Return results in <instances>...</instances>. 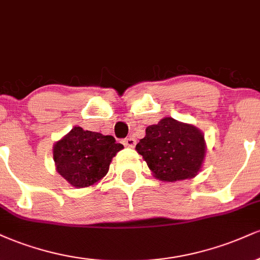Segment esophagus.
<instances>
[{
  "label": "esophagus",
  "instance_id": "esophagus-1",
  "mask_svg": "<svg viewBox=\"0 0 260 260\" xmlns=\"http://www.w3.org/2000/svg\"><path fill=\"white\" fill-rule=\"evenodd\" d=\"M123 145H126V147L128 148H134V145H136V139L133 138V137H128V138L123 139Z\"/></svg>",
  "mask_w": 260,
  "mask_h": 260
}]
</instances>
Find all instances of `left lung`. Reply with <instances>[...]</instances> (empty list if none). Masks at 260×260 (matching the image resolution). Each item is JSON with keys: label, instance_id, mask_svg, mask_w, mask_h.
I'll use <instances>...</instances> for the list:
<instances>
[{"label": "left lung", "instance_id": "obj_1", "mask_svg": "<svg viewBox=\"0 0 260 260\" xmlns=\"http://www.w3.org/2000/svg\"><path fill=\"white\" fill-rule=\"evenodd\" d=\"M136 150L161 181L192 178L201 171L207 145L198 128L165 117L145 129Z\"/></svg>", "mask_w": 260, "mask_h": 260}]
</instances>
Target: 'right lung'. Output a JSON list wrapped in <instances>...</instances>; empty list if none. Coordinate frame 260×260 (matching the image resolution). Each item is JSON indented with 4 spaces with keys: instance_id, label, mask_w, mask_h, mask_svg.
Listing matches in <instances>:
<instances>
[{
    "instance_id": "1",
    "label": "right lung",
    "mask_w": 260,
    "mask_h": 260,
    "mask_svg": "<svg viewBox=\"0 0 260 260\" xmlns=\"http://www.w3.org/2000/svg\"><path fill=\"white\" fill-rule=\"evenodd\" d=\"M123 149L112 136L72 128L53 145L56 170L71 186L84 188L99 182L107 174L112 157Z\"/></svg>"
}]
</instances>
